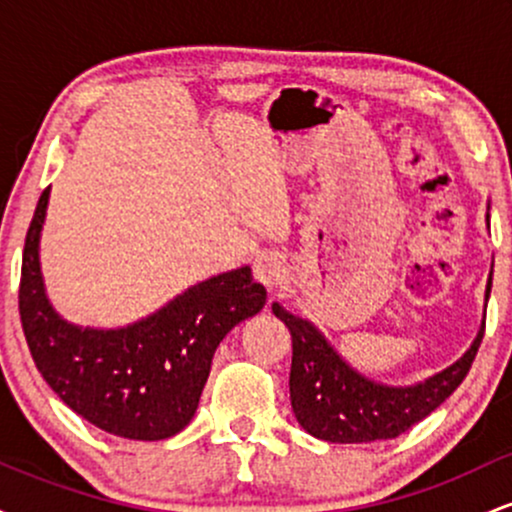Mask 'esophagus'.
I'll return each mask as SVG.
<instances>
[{
	"mask_svg": "<svg viewBox=\"0 0 512 512\" xmlns=\"http://www.w3.org/2000/svg\"><path fill=\"white\" fill-rule=\"evenodd\" d=\"M252 274H255V279L267 286V289H274V286H279L281 281H284L286 267L279 257L264 252V255H257L255 262H252Z\"/></svg>",
	"mask_w": 512,
	"mask_h": 512,
	"instance_id": "1",
	"label": "esophagus"
}]
</instances>
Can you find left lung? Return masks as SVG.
I'll list each match as a JSON object with an SVG mask.
<instances>
[{"mask_svg":"<svg viewBox=\"0 0 512 512\" xmlns=\"http://www.w3.org/2000/svg\"><path fill=\"white\" fill-rule=\"evenodd\" d=\"M489 293L491 279L486 284V298ZM272 310L291 332L289 387L293 414L310 436L327 443L390 440L426 419L467 378L486 327L484 322L467 354L450 368L440 370L419 385L390 387L356 373L313 322L291 315L279 303H274Z\"/></svg>","mask_w":512,"mask_h":512,"instance_id":"1","label":"left lung"}]
</instances>
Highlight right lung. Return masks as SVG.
I'll return each mask as SVG.
<instances>
[{
  "mask_svg": "<svg viewBox=\"0 0 512 512\" xmlns=\"http://www.w3.org/2000/svg\"><path fill=\"white\" fill-rule=\"evenodd\" d=\"M50 187L38 199L21 262L19 313L35 368L88 424L129 440H163L195 416L216 346L260 313L267 291L250 267L211 276L120 330L69 325L40 276L38 243Z\"/></svg>",
  "mask_w": 512,
  "mask_h": 512,
  "instance_id": "add662e5",
  "label": "right lung"
}]
</instances>
